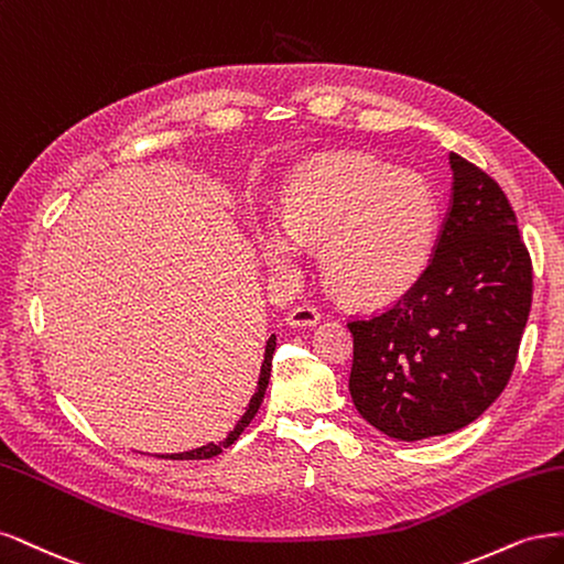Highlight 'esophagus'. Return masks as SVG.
<instances>
[{
    "label": "esophagus",
    "mask_w": 564,
    "mask_h": 564,
    "mask_svg": "<svg viewBox=\"0 0 564 564\" xmlns=\"http://www.w3.org/2000/svg\"><path fill=\"white\" fill-rule=\"evenodd\" d=\"M318 321H321V314H318V308L312 304L297 306L288 314L290 328H314V325H318Z\"/></svg>",
    "instance_id": "obj_1"
}]
</instances>
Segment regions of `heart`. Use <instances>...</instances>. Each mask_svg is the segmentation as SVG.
<instances>
[{
    "instance_id": "1",
    "label": "heart",
    "mask_w": 564,
    "mask_h": 564,
    "mask_svg": "<svg viewBox=\"0 0 564 564\" xmlns=\"http://www.w3.org/2000/svg\"><path fill=\"white\" fill-rule=\"evenodd\" d=\"M285 223L258 225L264 264L290 276L304 243L341 297L387 304L424 276L438 236V202L420 173L360 154L325 156L285 187Z\"/></svg>"
}]
</instances>
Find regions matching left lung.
Masks as SVG:
<instances>
[{"label": "left lung", "mask_w": 564, "mask_h": 564, "mask_svg": "<svg viewBox=\"0 0 564 564\" xmlns=\"http://www.w3.org/2000/svg\"><path fill=\"white\" fill-rule=\"evenodd\" d=\"M449 169L424 276L387 312L349 323L354 405L405 443L459 431L497 401L532 306V260L506 194L459 154Z\"/></svg>", "instance_id": "1"}]
</instances>
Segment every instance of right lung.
<instances>
[{
    "label": "right lung",
    "mask_w": 564,
    "mask_h": 564,
    "mask_svg": "<svg viewBox=\"0 0 564 564\" xmlns=\"http://www.w3.org/2000/svg\"><path fill=\"white\" fill-rule=\"evenodd\" d=\"M274 351H276V335H271L267 339V347H264V360H262V368H260V379H258V387H256V393H252V398L248 401V408L246 412L241 414V420L236 422V426L227 433V438L220 441V443H208V445H202L196 449H189V452H180V454H159V459H213L220 454L223 449L231 447L236 441H239V435L246 431V426L252 422V416L258 414L262 401H264V393H267V387H269V377H271V358H274Z\"/></svg>",
    "instance_id": "add662e5"
}]
</instances>
